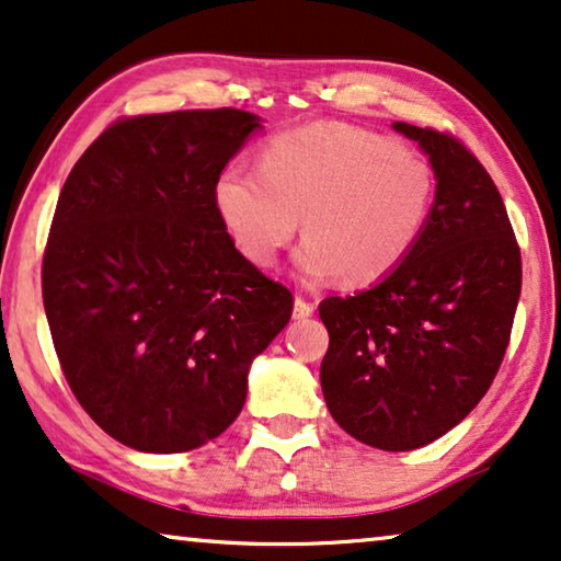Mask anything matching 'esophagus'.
<instances>
[{
	"instance_id": "34e87169",
	"label": "esophagus",
	"mask_w": 561,
	"mask_h": 561,
	"mask_svg": "<svg viewBox=\"0 0 561 561\" xmlns=\"http://www.w3.org/2000/svg\"><path fill=\"white\" fill-rule=\"evenodd\" d=\"M313 309H317V306H313L311 301H306L304 296H296V304H294V317H296V319L311 317Z\"/></svg>"
}]
</instances>
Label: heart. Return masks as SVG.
I'll use <instances>...</instances> for the list:
<instances>
[{"label":"heart","instance_id":"b5f03b06","mask_svg":"<svg viewBox=\"0 0 561 561\" xmlns=\"http://www.w3.org/2000/svg\"><path fill=\"white\" fill-rule=\"evenodd\" d=\"M434 196L426 158L340 122L267 137L257 171L229 165L214 186L221 225L252 265L271 267L301 219V273L311 280L340 273L347 286H370L411 255Z\"/></svg>","mask_w":561,"mask_h":561}]
</instances>
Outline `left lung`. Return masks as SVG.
Instances as JSON below:
<instances>
[{
    "instance_id": "8db88e82",
    "label": "left lung",
    "mask_w": 561,
    "mask_h": 561,
    "mask_svg": "<svg viewBox=\"0 0 561 561\" xmlns=\"http://www.w3.org/2000/svg\"><path fill=\"white\" fill-rule=\"evenodd\" d=\"M393 127L432 160L436 202L393 273L319 304L329 332L321 390L357 442L409 451L455 428L488 393L511 342L520 248L493 179L459 137Z\"/></svg>"
}]
</instances>
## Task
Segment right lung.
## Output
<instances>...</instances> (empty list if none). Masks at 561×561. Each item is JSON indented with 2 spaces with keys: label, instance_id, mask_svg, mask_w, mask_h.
Returning <instances> with one entry per match:
<instances>
[{
  "label": "right lung",
  "instance_id": "add662e5",
  "mask_svg": "<svg viewBox=\"0 0 561 561\" xmlns=\"http://www.w3.org/2000/svg\"><path fill=\"white\" fill-rule=\"evenodd\" d=\"M250 112L112 122L68 173L43 255V304L81 409L140 451H188L240 416L248 370L294 313L221 225L214 186Z\"/></svg>",
  "mask_w": 561,
  "mask_h": 561
}]
</instances>
